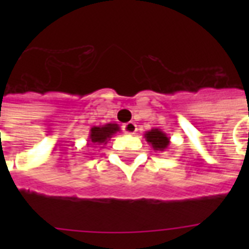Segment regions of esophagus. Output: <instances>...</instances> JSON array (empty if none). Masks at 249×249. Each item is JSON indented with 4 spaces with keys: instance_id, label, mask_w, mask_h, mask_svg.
<instances>
[{
    "instance_id": "esophagus-1",
    "label": "esophagus",
    "mask_w": 249,
    "mask_h": 249,
    "mask_svg": "<svg viewBox=\"0 0 249 249\" xmlns=\"http://www.w3.org/2000/svg\"><path fill=\"white\" fill-rule=\"evenodd\" d=\"M123 130H124L126 134H136L137 124L136 123H133V121H129V123L123 125Z\"/></svg>"
}]
</instances>
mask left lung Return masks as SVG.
<instances>
[{"mask_svg": "<svg viewBox=\"0 0 249 249\" xmlns=\"http://www.w3.org/2000/svg\"><path fill=\"white\" fill-rule=\"evenodd\" d=\"M144 138L148 142V144L151 146V148H154L155 151L164 152L165 150H168L170 144L169 137L166 136L161 129L158 128L147 130V132L144 133Z\"/></svg>", "mask_w": 249, "mask_h": 249, "instance_id": "8db88e82", "label": "left lung"}]
</instances>
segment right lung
Here are the masks:
<instances>
[{
	"label": "right lung",
	"mask_w": 249,
	"mask_h": 249,
	"mask_svg": "<svg viewBox=\"0 0 249 249\" xmlns=\"http://www.w3.org/2000/svg\"><path fill=\"white\" fill-rule=\"evenodd\" d=\"M117 132H120V126L117 124H112V123L102 125V126H93V128L90 129L89 140H88L89 142H88V144L95 143L103 144L105 146Z\"/></svg>",
	"instance_id": "add662e5"
}]
</instances>
